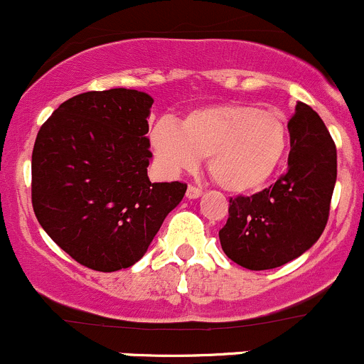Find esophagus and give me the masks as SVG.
Wrapping results in <instances>:
<instances>
[{
	"label": "esophagus",
	"instance_id": "1",
	"mask_svg": "<svg viewBox=\"0 0 364 364\" xmlns=\"http://www.w3.org/2000/svg\"><path fill=\"white\" fill-rule=\"evenodd\" d=\"M201 194H203V191H201L200 187H196V186H189V187H187L186 196L189 198V200H196V198H200Z\"/></svg>",
	"mask_w": 364,
	"mask_h": 364
}]
</instances>
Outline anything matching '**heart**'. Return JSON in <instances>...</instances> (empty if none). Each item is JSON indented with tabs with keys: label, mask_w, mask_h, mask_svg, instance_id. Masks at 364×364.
I'll return each instance as SVG.
<instances>
[{
	"label": "heart",
	"mask_w": 364,
	"mask_h": 364,
	"mask_svg": "<svg viewBox=\"0 0 364 364\" xmlns=\"http://www.w3.org/2000/svg\"><path fill=\"white\" fill-rule=\"evenodd\" d=\"M161 166L171 173L193 170L208 156V171L223 189L247 194L275 175L289 144L280 112L252 103H213L193 108L181 126L161 119L149 131Z\"/></svg>",
	"instance_id": "heart-1"
}]
</instances>
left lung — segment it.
Returning <instances> with one entry per match:
<instances>
[{"label": "left lung", "instance_id": "8db88e82", "mask_svg": "<svg viewBox=\"0 0 364 364\" xmlns=\"http://www.w3.org/2000/svg\"><path fill=\"white\" fill-rule=\"evenodd\" d=\"M287 170L268 189L231 198L230 217L219 231L231 261L249 269H272L301 256L328 223L336 182V147L322 119L298 101L287 124Z\"/></svg>", "mask_w": 364, "mask_h": 364}]
</instances>
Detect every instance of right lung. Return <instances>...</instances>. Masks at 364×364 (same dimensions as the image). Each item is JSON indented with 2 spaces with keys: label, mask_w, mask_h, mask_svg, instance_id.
Listing matches in <instances>:
<instances>
[{
  "label": "right lung",
  "mask_w": 364,
  "mask_h": 364,
  "mask_svg": "<svg viewBox=\"0 0 364 364\" xmlns=\"http://www.w3.org/2000/svg\"><path fill=\"white\" fill-rule=\"evenodd\" d=\"M152 103L136 89L84 92L59 105L36 136V219L66 254L96 272L140 261L186 194V183L147 177Z\"/></svg>",
  "instance_id": "right-lung-1"
}]
</instances>
